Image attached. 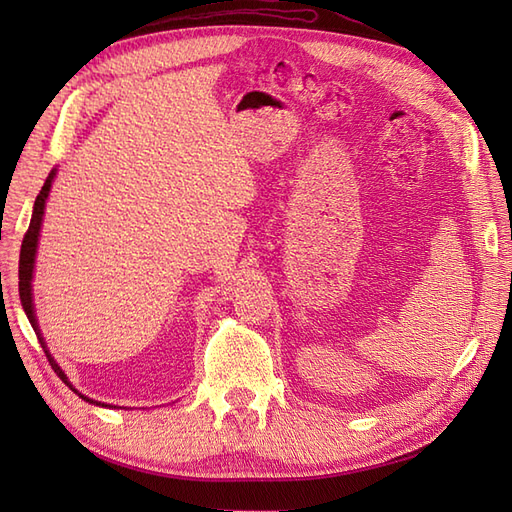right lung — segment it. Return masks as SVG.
<instances>
[{
    "label": "right lung",
    "instance_id": "1",
    "mask_svg": "<svg viewBox=\"0 0 512 512\" xmlns=\"http://www.w3.org/2000/svg\"><path fill=\"white\" fill-rule=\"evenodd\" d=\"M53 177H55V170H51V175L46 177L44 185L40 194L36 196V203H34V213H32V222H29V228L25 232L23 237V245H21V258H19V297H21V305L25 309V314L29 318V322H32V327L38 335V342L42 344L44 348V354L46 359H49L51 367L55 369V374L61 378V382L68 384L70 389L74 393H79L74 389V386L70 384V380L66 378L64 371H61V367L55 363V359L51 356V352L46 350V344H44V337L40 333V327H38V320H36V314H34V299H32V277H34V262H36V250H38V237H40V226H42V215H44V205H46V198H49V192H51V185H53ZM79 397H83L85 401H89V404H96V406H102L106 408V404H100V401L96 399H89L85 395L79 393ZM113 408V406H108Z\"/></svg>",
    "mask_w": 512,
    "mask_h": 512
}]
</instances>
